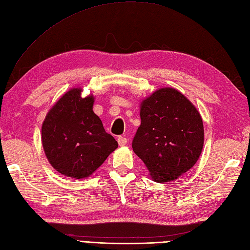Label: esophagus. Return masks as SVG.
Here are the masks:
<instances>
[{
    "instance_id": "1",
    "label": "esophagus",
    "mask_w": 250,
    "mask_h": 250,
    "mask_svg": "<svg viewBox=\"0 0 250 250\" xmlns=\"http://www.w3.org/2000/svg\"><path fill=\"white\" fill-rule=\"evenodd\" d=\"M117 141H118V144H119L120 146H125V145L126 144V142H127V139H126L125 137L119 136V137H118V139H117Z\"/></svg>"
}]
</instances>
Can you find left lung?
I'll return each mask as SVG.
<instances>
[{
  "label": "left lung",
  "instance_id": "1",
  "mask_svg": "<svg viewBox=\"0 0 250 250\" xmlns=\"http://www.w3.org/2000/svg\"><path fill=\"white\" fill-rule=\"evenodd\" d=\"M140 117L132 147L153 181H173L195 166L204 145V126L189 100L175 88H160L142 101Z\"/></svg>",
  "mask_w": 250,
  "mask_h": 250
}]
</instances>
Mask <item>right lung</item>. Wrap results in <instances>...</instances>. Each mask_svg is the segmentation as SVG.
<instances>
[{
  "label": "right lung",
  "instance_id": "obj_1",
  "mask_svg": "<svg viewBox=\"0 0 250 250\" xmlns=\"http://www.w3.org/2000/svg\"><path fill=\"white\" fill-rule=\"evenodd\" d=\"M81 88L66 92L48 111L42 125V144L52 167L67 177L87 178L117 148L92 111L95 98Z\"/></svg>",
  "mask_w": 250,
  "mask_h": 250
}]
</instances>
